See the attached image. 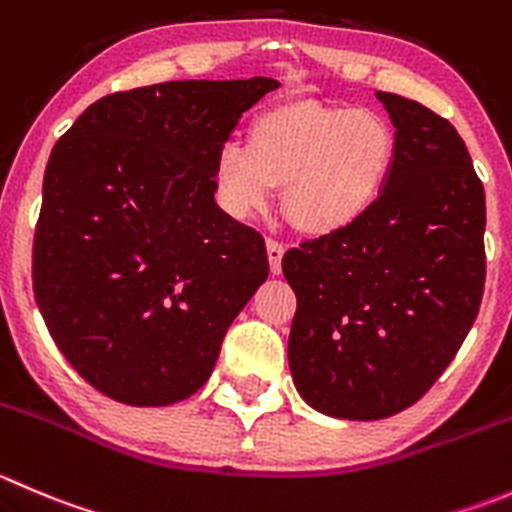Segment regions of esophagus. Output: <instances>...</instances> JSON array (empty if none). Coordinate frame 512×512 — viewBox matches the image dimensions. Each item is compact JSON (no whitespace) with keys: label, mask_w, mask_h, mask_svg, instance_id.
Returning <instances> with one entry per match:
<instances>
[{"label":"esophagus","mask_w":512,"mask_h":512,"mask_svg":"<svg viewBox=\"0 0 512 512\" xmlns=\"http://www.w3.org/2000/svg\"><path fill=\"white\" fill-rule=\"evenodd\" d=\"M282 255H285V247L277 240H267V260H270L272 275H280L282 272Z\"/></svg>","instance_id":"34e87169"}]
</instances>
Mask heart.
<instances>
[{
  "label": "heart",
  "instance_id": "1",
  "mask_svg": "<svg viewBox=\"0 0 512 512\" xmlns=\"http://www.w3.org/2000/svg\"><path fill=\"white\" fill-rule=\"evenodd\" d=\"M395 160L393 124L372 109L287 99L257 114L245 142L217 150L212 177L232 217L267 210L275 187L282 212L305 235L352 225L377 200Z\"/></svg>",
  "mask_w": 512,
  "mask_h": 512
}]
</instances>
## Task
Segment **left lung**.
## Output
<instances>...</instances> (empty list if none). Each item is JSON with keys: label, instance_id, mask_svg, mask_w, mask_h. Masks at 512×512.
Instances as JSON below:
<instances>
[{"label": "left lung", "instance_id": "1", "mask_svg": "<svg viewBox=\"0 0 512 512\" xmlns=\"http://www.w3.org/2000/svg\"><path fill=\"white\" fill-rule=\"evenodd\" d=\"M395 160L352 225L282 257L297 295L287 360L297 393L342 420L418 403L463 345L485 287V190L433 109L377 92Z\"/></svg>", "mask_w": 512, "mask_h": 512}]
</instances>
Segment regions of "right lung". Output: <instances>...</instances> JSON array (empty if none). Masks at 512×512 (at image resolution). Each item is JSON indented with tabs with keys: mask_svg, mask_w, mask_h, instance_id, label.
Wrapping results in <instances>:
<instances>
[{
	"mask_svg": "<svg viewBox=\"0 0 512 512\" xmlns=\"http://www.w3.org/2000/svg\"><path fill=\"white\" fill-rule=\"evenodd\" d=\"M280 87L162 82L89 104L42 185L34 297L69 365L107 398L157 408L212 375L222 337L267 280L265 240L215 202V155Z\"/></svg>",
	"mask_w": 512,
	"mask_h": 512,
	"instance_id": "add662e5",
	"label": "right lung"
}]
</instances>
